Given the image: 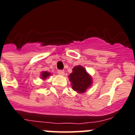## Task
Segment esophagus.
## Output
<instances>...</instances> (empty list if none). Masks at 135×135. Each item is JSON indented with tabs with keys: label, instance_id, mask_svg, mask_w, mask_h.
<instances>
[{
	"label": "esophagus",
	"instance_id": "obj_1",
	"mask_svg": "<svg viewBox=\"0 0 135 135\" xmlns=\"http://www.w3.org/2000/svg\"><path fill=\"white\" fill-rule=\"evenodd\" d=\"M58 74L59 75L63 76V75H65V71L64 70H58Z\"/></svg>",
	"mask_w": 135,
	"mask_h": 135
}]
</instances>
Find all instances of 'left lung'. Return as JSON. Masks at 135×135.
Masks as SVG:
<instances>
[{
    "mask_svg": "<svg viewBox=\"0 0 135 135\" xmlns=\"http://www.w3.org/2000/svg\"><path fill=\"white\" fill-rule=\"evenodd\" d=\"M72 89L78 93H84L93 85V78L81 65H77L73 69V72L69 75Z\"/></svg>",
    "mask_w": 135,
    "mask_h": 135,
    "instance_id": "left-lung-1",
    "label": "left lung"
}]
</instances>
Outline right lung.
Returning <instances> with one entry per match:
<instances>
[{
	"instance_id": "1",
	"label": "right lung",
	"mask_w": 135,
	"mask_h": 135,
	"mask_svg": "<svg viewBox=\"0 0 135 135\" xmlns=\"http://www.w3.org/2000/svg\"><path fill=\"white\" fill-rule=\"evenodd\" d=\"M50 75H52V74L50 73V72L42 71L41 73V76H40V78H41V79H42L43 80H46V79H48Z\"/></svg>"
}]
</instances>
